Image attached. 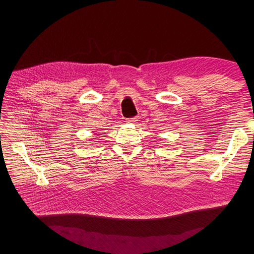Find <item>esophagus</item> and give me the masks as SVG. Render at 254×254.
I'll list each match as a JSON object with an SVG mask.
<instances>
[{
	"mask_svg": "<svg viewBox=\"0 0 254 254\" xmlns=\"http://www.w3.org/2000/svg\"><path fill=\"white\" fill-rule=\"evenodd\" d=\"M136 121H137V118H130L127 120V123H136Z\"/></svg>",
	"mask_w": 254,
	"mask_h": 254,
	"instance_id": "34e87169",
	"label": "esophagus"
}]
</instances>
